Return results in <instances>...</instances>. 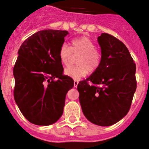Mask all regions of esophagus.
I'll use <instances>...</instances> for the list:
<instances>
[{
	"mask_svg": "<svg viewBox=\"0 0 149 149\" xmlns=\"http://www.w3.org/2000/svg\"><path fill=\"white\" fill-rule=\"evenodd\" d=\"M73 84H74V87H77V86L78 84V81L75 80L74 82H73Z\"/></svg>",
	"mask_w": 149,
	"mask_h": 149,
	"instance_id": "1",
	"label": "esophagus"
}]
</instances>
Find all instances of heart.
Wrapping results in <instances>:
<instances>
[{"instance_id":"obj_1","label":"heart","mask_w":149,"mask_h":149,"mask_svg":"<svg viewBox=\"0 0 149 149\" xmlns=\"http://www.w3.org/2000/svg\"><path fill=\"white\" fill-rule=\"evenodd\" d=\"M95 48L94 43L86 36L77 38L71 40V47L66 44L62 45L58 55L63 65H68L73 55H78L76 61L77 65L69 66L65 69V76L78 80L85 76L88 71L90 73L96 71L100 66L102 54Z\"/></svg>"}]
</instances>
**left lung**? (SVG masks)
<instances>
[{
  "mask_svg": "<svg viewBox=\"0 0 149 149\" xmlns=\"http://www.w3.org/2000/svg\"><path fill=\"white\" fill-rule=\"evenodd\" d=\"M97 42L101 49L100 66L79 82L77 88L86 119L96 125L108 127L129 112L137 87L136 65L127 47L116 37L102 33Z\"/></svg>",
  "mask_w": 149,
  "mask_h": 149,
  "instance_id": "1",
  "label": "left lung"
}]
</instances>
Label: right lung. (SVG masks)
<instances>
[{
  "instance_id": "obj_1",
  "label": "right lung",
  "mask_w": 149,
  "mask_h": 149,
  "mask_svg": "<svg viewBox=\"0 0 149 149\" xmlns=\"http://www.w3.org/2000/svg\"><path fill=\"white\" fill-rule=\"evenodd\" d=\"M68 33L53 29L38 31L24 41L18 52L14 100L24 118L36 125H51L59 120L67 93L74 85L72 78L63 75L58 55Z\"/></svg>"
}]
</instances>
